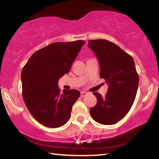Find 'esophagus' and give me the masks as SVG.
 <instances>
[{"instance_id": "34e87169", "label": "esophagus", "mask_w": 159, "mask_h": 159, "mask_svg": "<svg viewBox=\"0 0 159 159\" xmlns=\"http://www.w3.org/2000/svg\"><path fill=\"white\" fill-rule=\"evenodd\" d=\"M86 95H87V93H85V92L80 93V97H81V98H84Z\"/></svg>"}]
</instances>
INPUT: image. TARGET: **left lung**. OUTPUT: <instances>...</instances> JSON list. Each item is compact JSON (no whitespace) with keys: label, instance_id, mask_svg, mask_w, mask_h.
<instances>
[{"label":"left lung","instance_id":"1","mask_svg":"<svg viewBox=\"0 0 159 159\" xmlns=\"http://www.w3.org/2000/svg\"><path fill=\"white\" fill-rule=\"evenodd\" d=\"M88 46L98 57L99 76L109 85L105 96L93 93L97 104L90 108V115L100 124H115L128 114L135 99L139 76L134 60L119 46L107 40H90Z\"/></svg>","mask_w":159,"mask_h":159}]
</instances>
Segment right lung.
<instances>
[{
    "label": "right lung",
    "instance_id": "right-lung-1",
    "mask_svg": "<svg viewBox=\"0 0 159 159\" xmlns=\"http://www.w3.org/2000/svg\"><path fill=\"white\" fill-rule=\"evenodd\" d=\"M83 41L57 42L35 52L21 71L22 96L29 112L38 122L56 128L68 121L79 90L61 93L58 80L69 72Z\"/></svg>",
    "mask_w": 159,
    "mask_h": 159
}]
</instances>
